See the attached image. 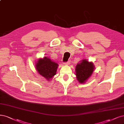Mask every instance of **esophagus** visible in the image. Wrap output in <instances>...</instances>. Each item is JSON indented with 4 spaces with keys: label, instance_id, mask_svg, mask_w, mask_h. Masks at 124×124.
Listing matches in <instances>:
<instances>
[{
    "label": "esophagus",
    "instance_id": "obj_1",
    "mask_svg": "<svg viewBox=\"0 0 124 124\" xmlns=\"http://www.w3.org/2000/svg\"><path fill=\"white\" fill-rule=\"evenodd\" d=\"M70 63V61H68L67 62H65V63H64V64H65V65H69Z\"/></svg>",
    "mask_w": 124,
    "mask_h": 124
}]
</instances>
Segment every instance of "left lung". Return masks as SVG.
Returning <instances> with one entry per match:
<instances>
[{"label":"left lung","instance_id":"obj_1","mask_svg":"<svg viewBox=\"0 0 124 124\" xmlns=\"http://www.w3.org/2000/svg\"><path fill=\"white\" fill-rule=\"evenodd\" d=\"M94 65L91 62H89L86 59H84L82 62L76 66V78L80 83H84L92 74L94 71Z\"/></svg>","mask_w":124,"mask_h":124}]
</instances>
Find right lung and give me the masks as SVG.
<instances>
[{"instance_id": "1", "label": "right lung", "mask_w": 124, "mask_h": 124, "mask_svg": "<svg viewBox=\"0 0 124 124\" xmlns=\"http://www.w3.org/2000/svg\"><path fill=\"white\" fill-rule=\"evenodd\" d=\"M58 66L57 63L45 57L43 59H39L38 61L36 69L40 75L49 80L56 74Z\"/></svg>"}]
</instances>
